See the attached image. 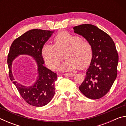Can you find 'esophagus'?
<instances>
[{"label":"esophagus","instance_id":"1","mask_svg":"<svg viewBox=\"0 0 126 126\" xmlns=\"http://www.w3.org/2000/svg\"><path fill=\"white\" fill-rule=\"evenodd\" d=\"M74 75H75V74L74 73H64V76H65L66 77H73L74 76Z\"/></svg>","mask_w":126,"mask_h":126}]
</instances>
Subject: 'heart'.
I'll use <instances>...</instances> for the list:
<instances>
[{"mask_svg": "<svg viewBox=\"0 0 126 126\" xmlns=\"http://www.w3.org/2000/svg\"><path fill=\"white\" fill-rule=\"evenodd\" d=\"M54 44L46 43L43 47L42 56L52 70H57L65 55V61L61 65L62 71L86 68L92 59L93 47L88 40L67 32H62L55 36Z\"/></svg>", "mask_w": 126, "mask_h": 126, "instance_id": "1", "label": "heart"}]
</instances>
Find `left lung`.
<instances>
[{"mask_svg": "<svg viewBox=\"0 0 126 126\" xmlns=\"http://www.w3.org/2000/svg\"><path fill=\"white\" fill-rule=\"evenodd\" d=\"M73 29L93 47L92 59L79 89L88 98L99 99L109 92L117 77L118 54L116 46L107 33L95 25L82 24Z\"/></svg>", "mask_w": 126, "mask_h": 126, "instance_id": "8db88e82", "label": "left lung"}]
</instances>
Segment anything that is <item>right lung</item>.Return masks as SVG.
Here are the masks:
<instances>
[{"label": "right lung", "instance_id": "obj_1", "mask_svg": "<svg viewBox=\"0 0 126 126\" xmlns=\"http://www.w3.org/2000/svg\"><path fill=\"white\" fill-rule=\"evenodd\" d=\"M53 32L54 31L30 30L15 39L10 46L7 59L9 78L23 99L30 105L35 107L45 106L51 101L55 94V82L57 80V74L43 65L44 61L42 53L43 47ZM20 54L31 55L37 62L38 77L33 86L27 87L14 80L11 64L14 59Z\"/></svg>", "mask_w": 126, "mask_h": 126}]
</instances>
